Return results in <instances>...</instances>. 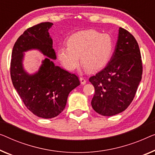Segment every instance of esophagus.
<instances>
[{
    "mask_svg": "<svg viewBox=\"0 0 155 155\" xmlns=\"http://www.w3.org/2000/svg\"><path fill=\"white\" fill-rule=\"evenodd\" d=\"M79 79H80L81 84L82 85H85V83H86V80H85L84 77H80Z\"/></svg>",
    "mask_w": 155,
    "mask_h": 155,
    "instance_id": "obj_1",
    "label": "esophagus"
}]
</instances>
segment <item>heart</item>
<instances>
[{
    "mask_svg": "<svg viewBox=\"0 0 155 155\" xmlns=\"http://www.w3.org/2000/svg\"><path fill=\"white\" fill-rule=\"evenodd\" d=\"M68 47H59L57 57L64 68L73 71L81 62L85 70L95 71L109 61L114 51V39L109 34L89 29L74 33L67 40Z\"/></svg>",
    "mask_w": 155,
    "mask_h": 155,
    "instance_id": "1",
    "label": "heart"
}]
</instances>
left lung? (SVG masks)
Masks as SVG:
<instances>
[{
    "label": "left lung",
    "instance_id": "8db88e82",
    "mask_svg": "<svg viewBox=\"0 0 155 155\" xmlns=\"http://www.w3.org/2000/svg\"><path fill=\"white\" fill-rule=\"evenodd\" d=\"M142 73L137 41L129 32L120 28L111 58L102 70L89 78L95 91L92 108L104 116L124 111L134 98Z\"/></svg>",
    "mask_w": 155,
    "mask_h": 155
}]
</instances>
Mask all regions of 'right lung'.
I'll return each mask as SVG.
<instances>
[{"label": "right lung", "mask_w": 155, "mask_h": 155, "mask_svg": "<svg viewBox=\"0 0 155 155\" xmlns=\"http://www.w3.org/2000/svg\"><path fill=\"white\" fill-rule=\"evenodd\" d=\"M52 23L45 22L29 28L14 45L10 75L14 87L28 110L42 118L58 115L65 107L70 92L80 85L77 76L55 66L56 55L48 29ZM37 49L47 58L38 71L29 75L24 70V52Z\"/></svg>", "instance_id": "add662e5"}]
</instances>
